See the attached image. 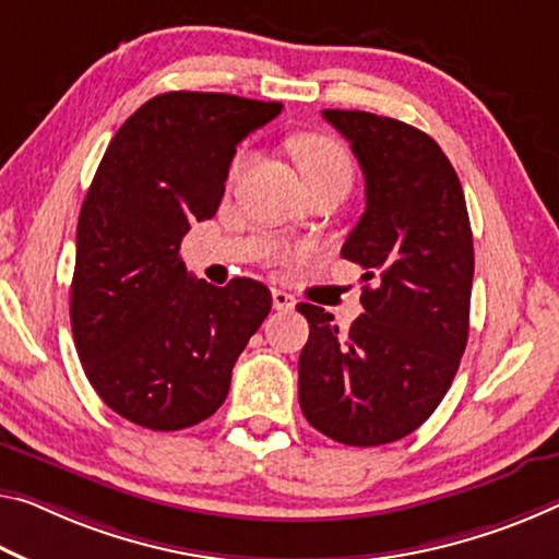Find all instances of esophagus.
<instances>
[{
  "instance_id": "34e87169",
  "label": "esophagus",
  "mask_w": 559,
  "mask_h": 559,
  "mask_svg": "<svg viewBox=\"0 0 559 559\" xmlns=\"http://www.w3.org/2000/svg\"><path fill=\"white\" fill-rule=\"evenodd\" d=\"M271 294H273V308H276V311H294L296 308V298L286 294V290L273 288Z\"/></svg>"
}]
</instances>
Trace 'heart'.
<instances>
[{"mask_svg": "<svg viewBox=\"0 0 559 559\" xmlns=\"http://www.w3.org/2000/svg\"><path fill=\"white\" fill-rule=\"evenodd\" d=\"M294 156L298 162L300 174L306 183L328 181V179H345L350 181L353 162L338 141L328 136H298L294 141ZM251 162V148H238L231 162V176H238Z\"/></svg>", "mask_w": 559, "mask_h": 559, "instance_id": "b5f03b06", "label": "heart"}]
</instances>
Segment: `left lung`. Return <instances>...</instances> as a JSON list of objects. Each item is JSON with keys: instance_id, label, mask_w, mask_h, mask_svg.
Returning a JSON list of instances; mask_svg holds the SVG:
<instances>
[{"instance_id": "8db88e82", "label": "left lung", "mask_w": 559, "mask_h": 559, "mask_svg": "<svg viewBox=\"0 0 559 559\" xmlns=\"http://www.w3.org/2000/svg\"><path fill=\"white\" fill-rule=\"evenodd\" d=\"M323 119L350 141L366 179V211L341 248L366 271V313L343 335L323 308L298 304L311 325L298 401L323 436L385 445L418 430L457 373L471 328V218L453 164L425 131L368 111L325 109Z\"/></svg>"}]
</instances>
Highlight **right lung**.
Returning a JSON list of instances; mask_svg holds the SVG:
<instances>
[{"label":"right lung","mask_w":559,"mask_h":559,"mask_svg":"<svg viewBox=\"0 0 559 559\" xmlns=\"http://www.w3.org/2000/svg\"><path fill=\"white\" fill-rule=\"evenodd\" d=\"M281 102L168 92L121 123L76 226L72 331L88 383L121 418L183 430L226 401L234 362L271 311L253 278L211 286L179 255L224 199L238 141Z\"/></svg>","instance_id":"obj_1"}]
</instances>
